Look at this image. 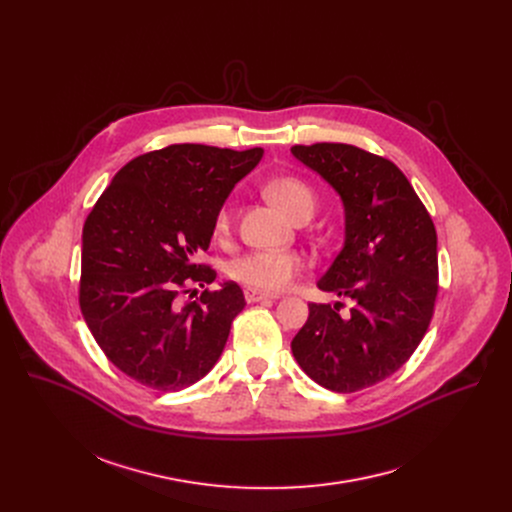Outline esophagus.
Segmentation results:
<instances>
[{
  "label": "esophagus",
  "instance_id": "esophagus-1",
  "mask_svg": "<svg viewBox=\"0 0 512 512\" xmlns=\"http://www.w3.org/2000/svg\"><path fill=\"white\" fill-rule=\"evenodd\" d=\"M279 296L275 294H267V291H261V289H255V287H247L245 289V300L249 304H255V302H265V300H277Z\"/></svg>",
  "mask_w": 512,
  "mask_h": 512
}]
</instances>
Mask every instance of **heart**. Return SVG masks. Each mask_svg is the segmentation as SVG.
Instances as JSON below:
<instances>
[{
    "label": "heart",
    "instance_id": "obj_1",
    "mask_svg": "<svg viewBox=\"0 0 512 512\" xmlns=\"http://www.w3.org/2000/svg\"><path fill=\"white\" fill-rule=\"evenodd\" d=\"M267 196L287 214L298 221L302 216H312L316 208L314 190L300 178L279 176L267 182ZM231 206L225 204L216 212L214 229L218 235H227L231 229ZM304 269V259L291 251H251L237 257L229 273L233 279L247 283L255 289L265 291H281L291 285L300 271Z\"/></svg>",
    "mask_w": 512,
    "mask_h": 512
}]
</instances>
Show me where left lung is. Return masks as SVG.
<instances>
[{
	"instance_id": "1",
	"label": "left lung",
	"mask_w": 512,
	"mask_h": 512,
	"mask_svg": "<svg viewBox=\"0 0 512 512\" xmlns=\"http://www.w3.org/2000/svg\"><path fill=\"white\" fill-rule=\"evenodd\" d=\"M344 208V243L318 279L348 300L310 304L291 340L300 367L336 393L371 387L409 360L427 332L437 296V235L405 174L389 160L346 143L294 145Z\"/></svg>"
}]
</instances>
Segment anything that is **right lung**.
Wrapping results in <instances>:
<instances>
[{"label": "right lung", "mask_w": 512, "mask_h": 512, "mask_svg": "<svg viewBox=\"0 0 512 512\" xmlns=\"http://www.w3.org/2000/svg\"><path fill=\"white\" fill-rule=\"evenodd\" d=\"M263 158L178 143L125 164L83 229L81 310L101 350L119 371L156 391L200 381L223 354L245 308L235 281L196 300L188 283H212L196 265L208 249L216 212Z\"/></svg>", "instance_id": "1"}]
</instances>
